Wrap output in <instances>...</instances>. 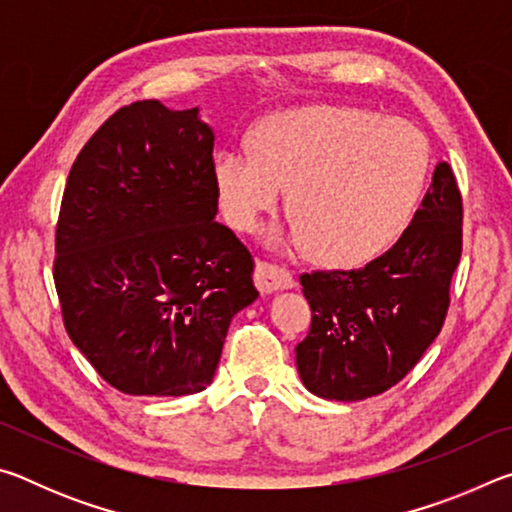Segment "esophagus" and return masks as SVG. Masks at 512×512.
<instances>
[{
	"label": "esophagus",
	"instance_id": "1",
	"mask_svg": "<svg viewBox=\"0 0 512 512\" xmlns=\"http://www.w3.org/2000/svg\"><path fill=\"white\" fill-rule=\"evenodd\" d=\"M255 287L259 293H273V291H287L296 287L293 282V275L289 271H284L280 266H273L268 262H257L255 264V273H253Z\"/></svg>",
	"mask_w": 512,
	"mask_h": 512
}]
</instances>
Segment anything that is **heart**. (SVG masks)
I'll return each instance as SVG.
<instances>
[{
  "mask_svg": "<svg viewBox=\"0 0 512 512\" xmlns=\"http://www.w3.org/2000/svg\"><path fill=\"white\" fill-rule=\"evenodd\" d=\"M429 146L415 128L350 106L277 112L253 149L225 146L214 183L232 228L253 232L287 192L291 244L332 266L370 262L402 235L422 196Z\"/></svg>",
  "mask_w": 512,
  "mask_h": 512,
  "instance_id": "obj_1",
  "label": "heart"
}]
</instances>
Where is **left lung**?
I'll return each mask as SVG.
<instances>
[{
  "label": "left lung",
  "mask_w": 512,
  "mask_h": 512,
  "mask_svg": "<svg viewBox=\"0 0 512 512\" xmlns=\"http://www.w3.org/2000/svg\"><path fill=\"white\" fill-rule=\"evenodd\" d=\"M461 223V192L440 160L420 210L391 250L357 271L300 275L311 329L296 345V366L309 393L361 402L406 377L447 316Z\"/></svg>",
  "instance_id": "8db88e82"
}]
</instances>
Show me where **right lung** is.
<instances>
[{
  "label": "right lung",
  "instance_id": "obj_1",
  "mask_svg": "<svg viewBox=\"0 0 512 512\" xmlns=\"http://www.w3.org/2000/svg\"><path fill=\"white\" fill-rule=\"evenodd\" d=\"M214 131L198 108L117 110L69 171L54 280L69 339L126 395L205 391L253 257L216 223Z\"/></svg>",
  "mask_w": 512,
  "mask_h": 512
}]
</instances>
